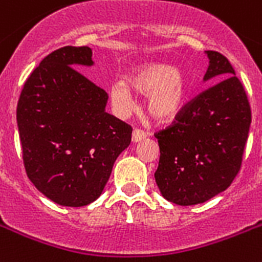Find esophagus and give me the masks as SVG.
Segmentation results:
<instances>
[{"label":"esophagus","mask_w":262,"mask_h":262,"mask_svg":"<svg viewBox=\"0 0 262 262\" xmlns=\"http://www.w3.org/2000/svg\"><path fill=\"white\" fill-rule=\"evenodd\" d=\"M145 137H146V132L141 130V129H135L133 133H132V140H133V142L141 141V140H144Z\"/></svg>","instance_id":"1"}]
</instances>
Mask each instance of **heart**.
I'll use <instances>...</instances> for the list:
<instances>
[{"label": "heart", "instance_id": "obj_1", "mask_svg": "<svg viewBox=\"0 0 262 262\" xmlns=\"http://www.w3.org/2000/svg\"><path fill=\"white\" fill-rule=\"evenodd\" d=\"M132 90L148 94L146 107L157 121L173 120L183 110L187 101V79L180 70L161 63H148L133 70L129 75ZM132 90L124 80H117L110 86L113 105L121 112L135 107Z\"/></svg>", "mask_w": 262, "mask_h": 262}]
</instances>
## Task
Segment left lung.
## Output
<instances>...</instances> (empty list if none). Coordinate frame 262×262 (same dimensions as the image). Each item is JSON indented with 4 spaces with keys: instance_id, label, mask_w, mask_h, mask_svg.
Returning a JSON list of instances; mask_svg holds the SVG:
<instances>
[{
    "instance_id": "obj_1",
    "label": "left lung",
    "mask_w": 262,
    "mask_h": 262,
    "mask_svg": "<svg viewBox=\"0 0 262 262\" xmlns=\"http://www.w3.org/2000/svg\"><path fill=\"white\" fill-rule=\"evenodd\" d=\"M203 80L220 82L184 105L171 126L157 132L160 160L155 172L167 201L199 205L230 186L242 164L252 112L230 61L206 51Z\"/></svg>"
}]
</instances>
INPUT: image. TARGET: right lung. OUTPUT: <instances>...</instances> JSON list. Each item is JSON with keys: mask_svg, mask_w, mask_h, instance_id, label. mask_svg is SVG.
I'll return each instance as SVG.
<instances>
[{"mask_svg": "<svg viewBox=\"0 0 262 262\" xmlns=\"http://www.w3.org/2000/svg\"><path fill=\"white\" fill-rule=\"evenodd\" d=\"M89 47H63L40 61L17 103L27 175L60 206L82 207L105 188L132 140V126L106 113L107 93L75 67L93 66Z\"/></svg>", "mask_w": 262, "mask_h": 262, "instance_id": "1", "label": "right lung"}]
</instances>
